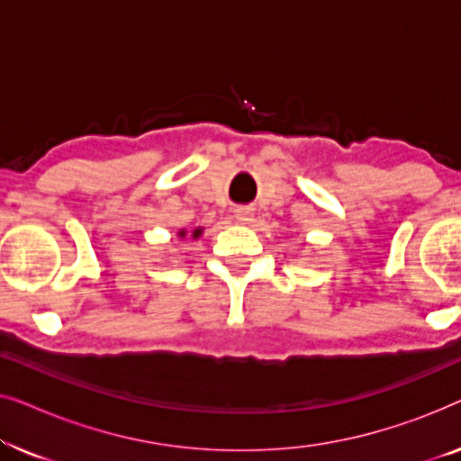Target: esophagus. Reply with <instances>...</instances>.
I'll list each match as a JSON object with an SVG mask.
<instances>
[{
    "mask_svg": "<svg viewBox=\"0 0 461 461\" xmlns=\"http://www.w3.org/2000/svg\"><path fill=\"white\" fill-rule=\"evenodd\" d=\"M235 218L239 220V222L249 224L251 220H254V213H251L249 207H237V210H235Z\"/></svg>",
    "mask_w": 461,
    "mask_h": 461,
    "instance_id": "34e87169",
    "label": "esophagus"
}]
</instances>
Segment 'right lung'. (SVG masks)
<instances>
[{"label":"right lung","instance_id":"obj_1","mask_svg":"<svg viewBox=\"0 0 461 461\" xmlns=\"http://www.w3.org/2000/svg\"><path fill=\"white\" fill-rule=\"evenodd\" d=\"M199 235H201V230L197 229V230H194V237H199ZM180 237H185V230H182V232H180Z\"/></svg>","mask_w":461,"mask_h":461}]
</instances>
